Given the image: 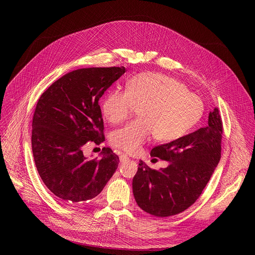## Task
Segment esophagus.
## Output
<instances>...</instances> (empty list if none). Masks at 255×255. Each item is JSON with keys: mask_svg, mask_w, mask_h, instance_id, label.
Segmentation results:
<instances>
[{"mask_svg": "<svg viewBox=\"0 0 255 255\" xmlns=\"http://www.w3.org/2000/svg\"><path fill=\"white\" fill-rule=\"evenodd\" d=\"M128 159H129V157L126 154H121L120 155V161L121 162H126Z\"/></svg>", "mask_w": 255, "mask_h": 255, "instance_id": "esophagus-1", "label": "esophagus"}]
</instances>
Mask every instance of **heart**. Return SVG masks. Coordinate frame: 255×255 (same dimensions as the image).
Listing matches in <instances>:
<instances>
[{"instance_id":"obj_1","label":"heart","mask_w":255,"mask_h":255,"mask_svg":"<svg viewBox=\"0 0 255 255\" xmlns=\"http://www.w3.org/2000/svg\"><path fill=\"white\" fill-rule=\"evenodd\" d=\"M140 107L139 120L113 132L117 149L137 153L153 136L161 142L183 137L202 118L204 102L175 78L160 73H141L131 78L126 91L114 90L102 102V113L111 124L127 120Z\"/></svg>"}]
</instances>
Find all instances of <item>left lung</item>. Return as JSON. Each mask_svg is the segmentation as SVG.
<instances>
[{
    "label": "left lung",
    "mask_w": 255,
    "mask_h": 255,
    "mask_svg": "<svg viewBox=\"0 0 255 255\" xmlns=\"http://www.w3.org/2000/svg\"><path fill=\"white\" fill-rule=\"evenodd\" d=\"M222 132L215 107L209 114L208 126L152 149V157L168 164L154 170L139 161L132 181L138 207L156 217H167L193 205L220 161Z\"/></svg>",
    "instance_id": "1"
}]
</instances>
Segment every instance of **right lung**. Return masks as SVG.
<instances>
[{
	"label": "right lung",
	"instance_id": "obj_1",
	"mask_svg": "<svg viewBox=\"0 0 255 255\" xmlns=\"http://www.w3.org/2000/svg\"><path fill=\"white\" fill-rule=\"evenodd\" d=\"M125 67L83 68L56 80L39 98L32 123V151L40 178L60 202L77 205L97 196L115 173L119 157L104 148L87 158L89 141L104 140L99 99Z\"/></svg>",
	"mask_w": 255,
	"mask_h": 255
}]
</instances>
